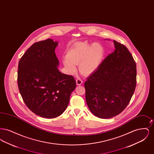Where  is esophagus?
<instances>
[{"label":"esophagus","mask_w":154,"mask_h":154,"mask_svg":"<svg viewBox=\"0 0 154 154\" xmlns=\"http://www.w3.org/2000/svg\"><path fill=\"white\" fill-rule=\"evenodd\" d=\"M82 84V81L80 79H77L76 80V84L77 85H80Z\"/></svg>","instance_id":"1"}]
</instances>
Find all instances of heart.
Here are the masks:
<instances>
[{"label":"heart","mask_w":154,"mask_h":154,"mask_svg":"<svg viewBox=\"0 0 154 154\" xmlns=\"http://www.w3.org/2000/svg\"><path fill=\"white\" fill-rule=\"evenodd\" d=\"M103 57L104 50L101 45L79 43L74 44L67 52L63 63L71 74L76 72V65H79L80 72L87 76L97 69Z\"/></svg>","instance_id":"b5f03b06"}]
</instances>
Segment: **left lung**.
<instances>
[{
	"instance_id": "obj_1",
	"label": "left lung",
	"mask_w": 154,
	"mask_h": 154,
	"mask_svg": "<svg viewBox=\"0 0 154 154\" xmlns=\"http://www.w3.org/2000/svg\"><path fill=\"white\" fill-rule=\"evenodd\" d=\"M115 50L100 63L84 83L90 111L107 119L126 107L136 85V65L124 45L114 40Z\"/></svg>"
}]
</instances>
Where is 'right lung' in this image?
<instances>
[{
    "instance_id": "obj_1",
    "label": "right lung",
    "mask_w": 154,
    "mask_h": 154,
    "mask_svg": "<svg viewBox=\"0 0 154 154\" xmlns=\"http://www.w3.org/2000/svg\"><path fill=\"white\" fill-rule=\"evenodd\" d=\"M58 42L35 43L23 55L18 68V85L23 102L33 112L54 118L66 110L76 87L72 75L59 71L55 49Z\"/></svg>"
}]
</instances>
